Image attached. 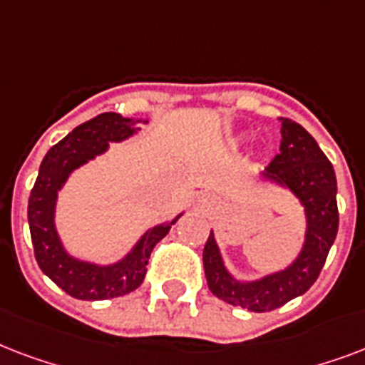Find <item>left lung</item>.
<instances>
[{"label": "left lung", "instance_id": "left-lung-1", "mask_svg": "<svg viewBox=\"0 0 365 365\" xmlns=\"http://www.w3.org/2000/svg\"><path fill=\"white\" fill-rule=\"evenodd\" d=\"M279 154L259 175L289 190L303 205L307 230L299 255L282 270L255 279H238L225 264L213 230L203 247V270L211 293L251 312H270L307 293L320 276L339 228L337 179L331 162L297 121L279 118Z\"/></svg>", "mask_w": 365, "mask_h": 365}]
</instances>
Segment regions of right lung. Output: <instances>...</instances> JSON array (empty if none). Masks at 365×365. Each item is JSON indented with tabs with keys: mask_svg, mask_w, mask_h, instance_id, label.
Returning <instances> with one entry per match:
<instances>
[{
	"mask_svg": "<svg viewBox=\"0 0 365 365\" xmlns=\"http://www.w3.org/2000/svg\"><path fill=\"white\" fill-rule=\"evenodd\" d=\"M138 123H148V120L123 118L115 112L95 115L93 120L68 133L61 143H56L39 165L38 179L28 200V225L34 253L45 276H49L74 299L103 301L121 297L137 289L146 276V264L154 245L168 236L182 215L179 213L171 221L148 228L125 255L108 264L80 259L62 244L55 222L56 202L62 186L66 185L76 169L108 150L110 143H123L137 135L140 131Z\"/></svg>",
	"mask_w": 365,
	"mask_h": 365,
	"instance_id": "obj_1",
	"label": "right lung"
}]
</instances>
